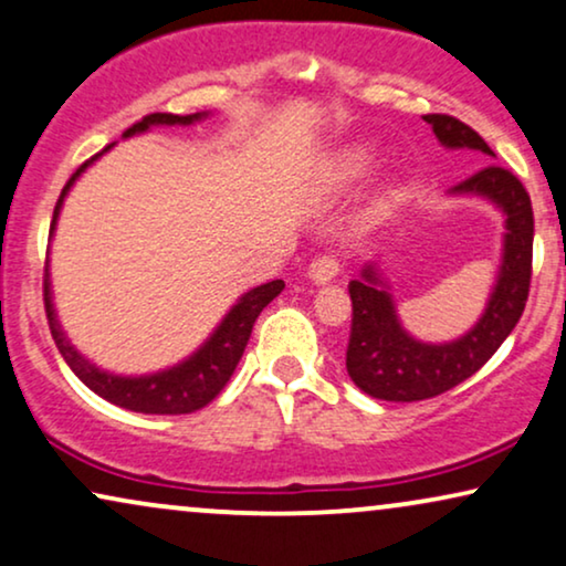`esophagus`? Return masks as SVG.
Listing matches in <instances>:
<instances>
[{"mask_svg": "<svg viewBox=\"0 0 566 566\" xmlns=\"http://www.w3.org/2000/svg\"><path fill=\"white\" fill-rule=\"evenodd\" d=\"M337 273H340V260L335 254H322L310 265V277L319 285L335 281Z\"/></svg>", "mask_w": 566, "mask_h": 566, "instance_id": "34e87169", "label": "esophagus"}]
</instances>
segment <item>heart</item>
Returning a JSON list of instances; mask_svg holds the SVG:
<instances>
[{"mask_svg": "<svg viewBox=\"0 0 566 566\" xmlns=\"http://www.w3.org/2000/svg\"><path fill=\"white\" fill-rule=\"evenodd\" d=\"M374 164V150L369 145H350V148L340 150L337 156L329 160L327 166V181L333 187H346L354 185V181L361 179V176L369 174V168ZM390 208V202L381 200L377 208H374V216L381 218Z\"/></svg>", "mask_w": 566, "mask_h": 566, "instance_id": "obj_1", "label": "heart"}]
</instances>
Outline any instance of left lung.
Wrapping results in <instances>:
<instances>
[{
	"mask_svg": "<svg viewBox=\"0 0 566 566\" xmlns=\"http://www.w3.org/2000/svg\"><path fill=\"white\" fill-rule=\"evenodd\" d=\"M444 148H471L494 158L486 139L465 122L447 114L423 116ZM452 195H479L507 216L504 256L486 312L460 340L431 346L400 327L392 296L377 265L348 283L354 319L346 350V369L358 390L377 400L416 402L437 398L473 377L523 317L533 275V205L523 181L507 168L486 164L450 189Z\"/></svg>",
	"mask_w": 566,
	"mask_h": 566,
	"instance_id": "obj_1",
	"label": "left lung"
}]
</instances>
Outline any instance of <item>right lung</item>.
<instances>
[{"mask_svg": "<svg viewBox=\"0 0 566 566\" xmlns=\"http://www.w3.org/2000/svg\"><path fill=\"white\" fill-rule=\"evenodd\" d=\"M205 114H148L143 116L137 124L124 132V137L137 135L156 124H192L202 119ZM112 148V145H108ZM106 148V150H108ZM101 156V153H98ZM85 160L75 174L70 176V181L64 185L62 195H59L54 220H51V231H54L59 210H62L64 195L70 192V187L75 185V179L85 171L87 164H93L95 158ZM285 289L283 281H270L265 285H256L244 296L239 298V304L226 314L216 333L208 337V343L171 369L150 374V377H116V374L95 369L91 361H85L75 348L70 346V340L64 337L62 327L54 317V304H51V291H49V273L43 275V306H46V319L51 337H54L59 354L64 356V361L70 364V369L75 371V377L83 381L85 387H91L95 395L114 402V406L135 410V413H156V416H179V413H195L208 406L216 395L223 390L226 381L231 379L233 369H237L241 354H244L249 335H252L254 319L260 317V312L273 301L277 293Z\"/></svg>", "mask_w": 566, "mask_h": 566, "instance_id": "obj_1", "label": "right lung"}]
</instances>
